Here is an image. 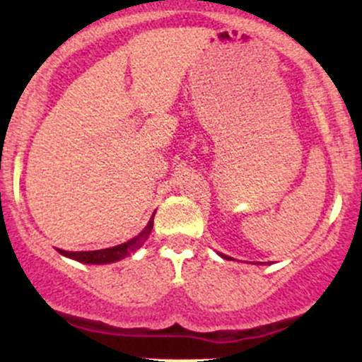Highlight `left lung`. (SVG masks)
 I'll list each match as a JSON object with an SVG mask.
<instances>
[{"mask_svg": "<svg viewBox=\"0 0 362 362\" xmlns=\"http://www.w3.org/2000/svg\"><path fill=\"white\" fill-rule=\"evenodd\" d=\"M224 257V259H230V257H226V255H223Z\"/></svg>", "mask_w": 362, "mask_h": 362, "instance_id": "left-lung-1", "label": "left lung"}]
</instances>
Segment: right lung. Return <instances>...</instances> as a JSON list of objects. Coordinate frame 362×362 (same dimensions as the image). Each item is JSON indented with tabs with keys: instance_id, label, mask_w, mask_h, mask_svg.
Returning <instances> with one entry per match:
<instances>
[{
	"instance_id": "right-lung-1",
	"label": "right lung",
	"mask_w": 362,
	"mask_h": 362,
	"mask_svg": "<svg viewBox=\"0 0 362 362\" xmlns=\"http://www.w3.org/2000/svg\"><path fill=\"white\" fill-rule=\"evenodd\" d=\"M153 218H155V214H153L151 219H149L148 226L144 228V230L141 231L136 238L129 240V242H126V243L115 245V247H112V248H103V250H93V252L59 250V253L69 257V259L83 262V264H110V262H117L120 259H124V257L131 255V253H134L138 248L143 247L144 242H146L149 233H151V230H153Z\"/></svg>"
}]
</instances>
